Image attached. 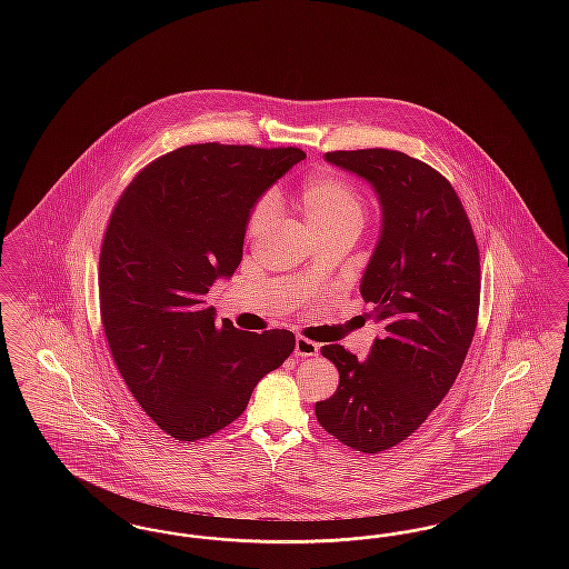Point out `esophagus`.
<instances>
[{
	"label": "esophagus",
	"mask_w": 569,
	"mask_h": 569,
	"mask_svg": "<svg viewBox=\"0 0 569 569\" xmlns=\"http://www.w3.org/2000/svg\"><path fill=\"white\" fill-rule=\"evenodd\" d=\"M318 352H320L318 343H313V341H309L305 337H297V343H295V353L297 356L305 358V356H316Z\"/></svg>",
	"instance_id": "34e87169"
}]
</instances>
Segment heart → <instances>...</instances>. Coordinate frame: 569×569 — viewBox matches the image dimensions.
<instances>
[{"instance_id": "heart-1", "label": "heart", "mask_w": 569, "mask_h": 569, "mask_svg": "<svg viewBox=\"0 0 569 569\" xmlns=\"http://www.w3.org/2000/svg\"><path fill=\"white\" fill-rule=\"evenodd\" d=\"M297 207L318 239L339 232H350L358 237L367 219V207L362 196L353 190L348 181L332 174L307 179L298 191ZM271 221L272 202L264 198L253 207L249 216L247 234L253 239L264 234Z\"/></svg>"}]
</instances>
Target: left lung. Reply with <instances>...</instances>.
<instances>
[{"label":"left lung","mask_w":569,"mask_h":569,"mask_svg":"<svg viewBox=\"0 0 569 569\" xmlns=\"http://www.w3.org/2000/svg\"><path fill=\"white\" fill-rule=\"evenodd\" d=\"M325 160L378 193L381 230L360 295L383 332L367 360L322 348L339 388L316 416L341 443L378 455L413 433L459 376L478 325L480 251L457 191L429 163L390 149Z\"/></svg>","instance_id":"8db88e82"}]
</instances>
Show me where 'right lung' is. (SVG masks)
I'll return each mask as SVG.
<instances>
[{
  "mask_svg": "<svg viewBox=\"0 0 569 569\" xmlns=\"http://www.w3.org/2000/svg\"><path fill=\"white\" fill-rule=\"evenodd\" d=\"M305 153L188 144L140 170L112 209L100 253V313L138 406L179 441L234 422L256 383L295 352L290 330L216 322L207 295L241 264L258 198Z\"/></svg>",
  "mask_w": 569,
  "mask_h": 569,
  "instance_id": "1",
  "label": "right lung"
}]
</instances>
